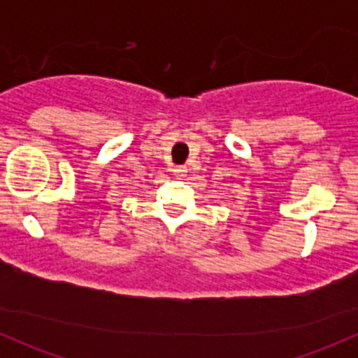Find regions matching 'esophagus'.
<instances>
[{
    "instance_id": "esophagus-1",
    "label": "esophagus",
    "mask_w": 358,
    "mask_h": 358,
    "mask_svg": "<svg viewBox=\"0 0 358 358\" xmlns=\"http://www.w3.org/2000/svg\"><path fill=\"white\" fill-rule=\"evenodd\" d=\"M173 173H175V175H178V176H183L187 173V169L183 168V166H176V168H173Z\"/></svg>"
}]
</instances>
